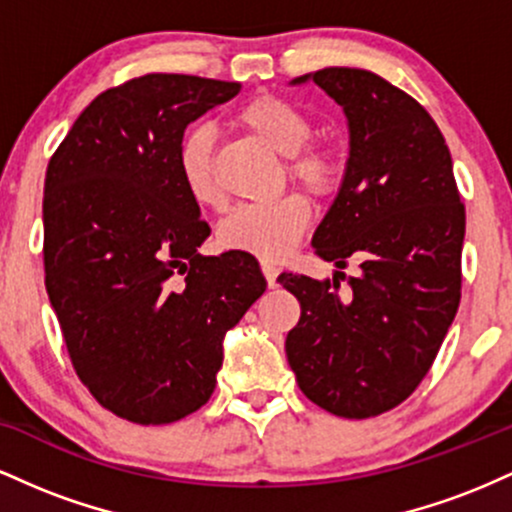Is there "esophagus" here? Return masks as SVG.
Instances as JSON below:
<instances>
[{"instance_id":"34e87169","label":"esophagus","mask_w":512,"mask_h":512,"mask_svg":"<svg viewBox=\"0 0 512 512\" xmlns=\"http://www.w3.org/2000/svg\"><path fill=\"white\" fill-rule=\"evenodd\" d=\"M262 274H264V279H267L269 289H274L276 276H279V267H276V264H272V262H262Z\"/></svg>"}]
</instances>
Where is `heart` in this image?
<instances>
[{"instance_id": "heart-1", "label": "heart", "mask_w": 512, "mask_h": 512, "mask_svg": "<svg viewBox=\"0 0 512 512\" xmlns=\"http://www.w3.org/2000/svg\"><path fill=\"white\" fill-rule=\"evenodd\" d=\"M238 122L276 154L289 158L286 170L313 195L337 187L342 161L327 144H310L313 122L301 108L279 96H257L238 110ZM178 175L199 207H219L223 192L214 170V132L195 127L178 146ZM310 223V204L303 195L279 197L269 204H240L221 221L219 243L226 250L248 252L274 262L286 257Z\"/></svg>"}]
</instances>
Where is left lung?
I'll use <instances>...</instances> for the list:
<instances>
[{
    "instance_id": "8db88e82",
    "label": "left lung",
    "mask_w": 512,
    "mask_h": 512,
    "mask_svg": "<svg viewBox=\"0 0 512 512\" xmlns=\"http://www.w3.org/2000/svg\"><path fill=\"white\" fill-rule=\"evenodd\" d=\"M313 81L342 105L349 158L313 248L344 269L361 260L351 291L339 279L281 274L301 303L286 337L298 387L344 419L395 409L431 368L460 305L464 204L433 117L383 76L327 67Z\"/></svg>"
}]
</instances>
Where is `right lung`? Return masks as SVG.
<instances>
[{
    "label": "right lung",
    "mask_w": 512,
    "mask_h": 512,
    "mask_svg": "<svg viewBox=\"0 0 512 512\" xmlns=\"http://www.w3.org/2000/svg\"><path fill=\"white\" fill-rule=\"evenodd\" d=\"M236 81L146 74L108 88L45 173V289L76 375L134 424H173L209 402L223 337L267 289L248 252L197 248L211 228L178 175L190 122Z\"/></svg>",
    "instance_id": "right-lung-1"
}]
</instances>
